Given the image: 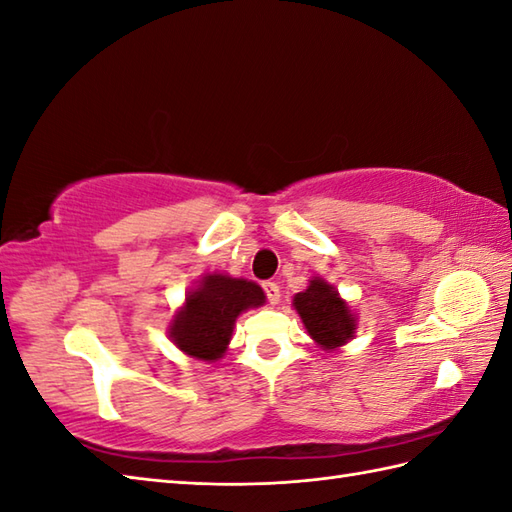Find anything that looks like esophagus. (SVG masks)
Listing matches in <instances>:
<instances>
[{"label": "esophagus", "instance_id": "34e87169", "mask_svg": "<svg viewBox=\"0 0 512 512\" xmlns=\"http://www.w3.org/2000/svg\"><path fill=\"white\" fill-rule=\"evenodd\" d=\"M264 292H266V297H268V303H279V286L275 284V281H264Z\"/></svg>", "mask_w": 512, "mask_h": 512}]
</instances>
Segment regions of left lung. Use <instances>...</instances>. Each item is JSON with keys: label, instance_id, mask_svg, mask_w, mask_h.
Here are the masks:
<instances>
[{"label": "left lung", "instance_id": "left-lung-1", "mask_svg": "<svg viewBox=\"0 0 512 512\" xmlns=\"http://www.w3.org/2000/svg\"><path fill=\"white\" fill-rule=\"evenodd\" d=\"M297 314L306 325L312 341L321 350H336L356 332V317L339 292L321 277H312L310 286L292 299Z\"/></svg>", "mask_w": 512, "mask_h": 512}]
</instances>
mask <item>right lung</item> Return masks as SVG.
<instances>
[{"instance_id": "right-lung-1", "label": "right lung", "mask_w": 512, "mask_h": 512, "mask_svg": "<svg viewBox=\"0 0 512 512\" xmlns=\"http://www.w3.org/2000/svg\"><path fill=\"white\" fill-rule=\"evenodd\" d=\"M266 295L255 281L220 273L204 275L173 314L169 339L191 358L213 363L222 358L233 336L235 319L248 308L264 306Z\"/></svg>"}]
</instances>
